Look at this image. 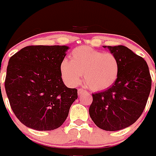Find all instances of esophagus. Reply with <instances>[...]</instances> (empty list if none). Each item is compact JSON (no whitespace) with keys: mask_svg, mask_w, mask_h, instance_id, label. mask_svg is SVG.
I'll return each instance as SVG.
<instances>
[{"mask_svg":"<svg viewBox=\"0 0 156 156\" xmlns=\"http://www.w3.org/2000/svg\"><path fill=\"white\" fill-rule=\"evenodd\" d=\"M84 92H87V90H84V89H83V88H80V89H78V95H81V94H83V93H84Z\"/></svg>","mask_w":156,"mask_h":156,"instance_id":"34e87169","label":"esophagus"}]
</instances>
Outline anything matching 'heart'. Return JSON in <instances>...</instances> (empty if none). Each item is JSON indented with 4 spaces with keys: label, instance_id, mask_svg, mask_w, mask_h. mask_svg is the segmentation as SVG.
Segmentation results:
<instances>
[{
    "label": "heart",
    "instance_id": "b5f03b06",
    "mask_svg": "<svg viewBox=\"0 0 156 156\" xmlns=\"http://www.w3.org/2000/svg\"><path fill=\"white\" fill-rule=\"evenodd\" d=\"M60 71L64 82L70 87L78 86L84 73L86 83L92 90H104L116 81L120 64L117 57L112 52L81 46L72 51L70 61L62 60Z\"/></svg>",
    "mask_w": 156,
    "mask_h": 156
}]
</instances>
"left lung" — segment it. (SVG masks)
Here are the masks:
<instances>
[{
	"label": "left lung",
	"mask_w": 156,
	"mask_h": 156,
	"mask_svg": "<svg viewBox=\"0 0 156 156\" xmlns=\"http://www.w3.org/2000/svg\"><path fill=\"white\" fill-rule=\"evenodd\" d=\"M117 57L118 78L108 90L93 94L89 108L99 128L116 131L133 125L143 113L151 88V78L145 60L123 45L104 46Z\"/></svg>",
	"instance_id": "1"
}]
</instances>
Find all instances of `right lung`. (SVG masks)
Listing matches in <instances>:
<instances>
[{"mask_svg": "<svg viewBox=\"0 0 156 156\" xmlns=\"http://www.w3.org/2000/svg\"><path fill=\"white\" fill-rule=\"evenodd\" d=\"M69 48L65 45L27 46L9 61L6 95L17 118L29 128H59L78 99L77 89L64 84L60 71Z\"/></svg>", "mask_w": 156, "mask_h": 156, "instance_id": "add662e5", "label": "right lung"}]
</instances>
